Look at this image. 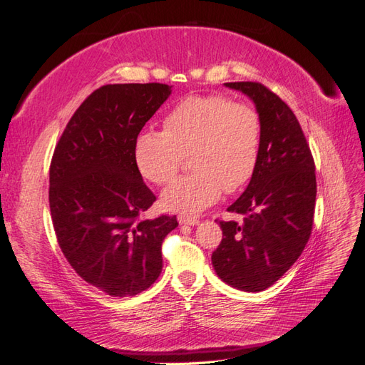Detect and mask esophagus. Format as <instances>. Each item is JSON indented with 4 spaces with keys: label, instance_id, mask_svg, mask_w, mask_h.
I'll return each instance as SVG.
<instances>
[{
    "label": "esophagus",
    "instance_id": "esophagus-1",
    "mask_svg": "<svg viewBox=\"0 0 365 365\" xmlns=\"http://www.w3.org/2000/svg\"><path fill=\"white\" fill-rule=\"evenodd\" d=\"M178 222L181 225H197L200 224V219L195 216H185V215H180L178 216Z\"/></svg>",
    "mask_w": 365,
    "mask_h": 365
}]
</instances>
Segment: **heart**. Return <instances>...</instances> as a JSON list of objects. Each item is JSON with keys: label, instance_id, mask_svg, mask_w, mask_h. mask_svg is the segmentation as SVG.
Masks as SVG:
<instances>
[{"label": "heart", "instance_id": "obj_1", "mask_svg": "<svg viewBox=\"0 0 365 365\" xmlns=\"http://www.w3.org/2000/svg\"><path fill=\"white\" fill-rule=\"evenodd\" d=\"M263 121L256 108L222 94L190 96L164 118V130L137 137L134 157L140 173L165 184L178 173L185 155L190 169L165 187V210L196 213L215 204L222 192L236 193L257 170Z\"/></svg>", "mask_w": 365, "mask_h": 365}]
</instances>
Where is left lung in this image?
<instances>
[{"instance_id":"obj_1","label":"left lung","mask_w":365,"mask_h":365,"mask_svg":"<svg viewBox=\"0 0 365 365\" xmlns=\"http://www.w3.org/2000/svg\"><path fill=\"white\" fill-rule=\"evenodd\" d=\"M225 86L252 98L263 121L257 170L228 207L242 222L219 220L222 240L212 254L216 274L233 288L260 292L303 252L314 225L317 178L312 152L292 109L260 82Z\"/></svg>"}]
</instances>
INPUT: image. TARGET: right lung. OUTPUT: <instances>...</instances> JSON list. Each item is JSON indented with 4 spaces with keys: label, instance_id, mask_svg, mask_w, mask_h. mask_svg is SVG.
Wrapping results in <instances>:
<instances>
[{
    "label": "right lung",
    "instance_id": "add662e5",
    "mask_svg": "<svg viewBox=\"0 0 365 365\" xmlns=\"http://www.w3.org/2000/svg\"><path fill=\"white\" fill-rule=\"evenodd\" d=\"M170 96L165 83L97 88L76 109L50 164V213L65 259L108 295L146 291L163 269L176 216L143 219L157 196L137 168L135 140Z\"/></svg>",
    "mask_w": 365,
    "mask_h": 365
}]
</instances>
